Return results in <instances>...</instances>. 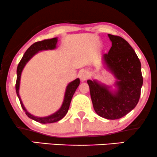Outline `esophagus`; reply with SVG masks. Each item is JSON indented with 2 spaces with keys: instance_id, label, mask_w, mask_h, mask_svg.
I'll return each mask as SVG.
<instances>
[{
  "instance_id": "esophagus-1",
  "label": "esophagus",
  "mask_w": 157,
  "mask_h": 157,
  "mask_svg": "<svg viewBox=\"0 0 157 157\" xmlns=\"http://www.w3.org/2000/svg\"><path fill=\"white\" fill-rule=\"evenodd\" d=\"M78 76H79V77H80V79L81 80L85 81L89 77L88 71L86 70V69H81V70L80 71V72H79Z\"/></svg>"
}]
</instances>
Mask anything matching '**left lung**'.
<instances>
[{
    "label": "left lung",
    "instance_id": "1",
    "mask_svg": "<svg viewBox=\"0 0 157 157\" xmlns=\"http://www.w3.org/2000/svg\"><path fill=\"white\" fill-rule=\"evenodd\" d=\"M112 47L103 56L106 69L114 75L117 90L98 81L88 80L95 112L101 117L117 120L136 106L143 85L141 64L133 48L120 36L108 35Z\"/></svg>",
    "mask_w": 157,
    "mask_h": 157
}]
</instances>
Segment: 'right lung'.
Returning a JSON list of instances; mask_svg holds the SVG:
<instances>
[{
    "instance_id": "right-lung-1",
    "label": "right lung",
    "mask_w": 157,
    "mask_h": 157,
    "mask_svg": "<svg viewBox=\"0 0 157 157\" xmlns=\"http://www.w3.org/2000/svg\"><path fill=\"white\" fill-rule=\"evenodd\" d=\"M57 42H58V38H57V37H54V38L52 39L44 40L38 41V42L33 43V44L26 51L23 57L21 59L20 62L18 64L17 69V82H16V92H17V96L19 99L21 106L22 107L23 110L25 111V114L27 115V117H28L29 118L36 121L37 122L42 123V124H47V123H53L58 122V121L61 120V119L64 117L65 115L67 114V112H68L69 105H70L73 95H74L77 87L80 85V79L79 78H77L76 80H75L74 81H72V82H71L69 84H68L66 88V91H65L64 101H63V104L61 105V108L59 109L56 112L50 115V116L45 117H35L34 115L31 114L30 113L27 112V109H25V106H24L19 93L21 75L24 67H25L26 64L30 60L32 57L34 56L36 53L39 52V51L45 50H53V49H55L56 48Z\"/></svg>"
}]
</instances>
